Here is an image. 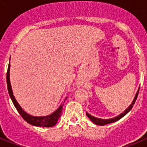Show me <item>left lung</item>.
Here are the masks:
<instances>
[{
    "instance_id": "left-lung-1",
    "label": "left lung",
    "mask_w": 147,
    "mask_h": 147,
    "mask_svg": "<svg viewBox=\"0 0 147 147\" xmlns=\"http://www.w3.org/2000/svg\"><path fill=\"white\" fill-rule=\"evenodd\" d=\"M138 92H139V88H138V90L137 93H136V96H135L134 99H133V101H132V104H131L129 107H127V108L124 110V113H121L120 115H119L118 116H116V117H114V118H113V119H98V118H96V117H94V116H93V115H90L89 113H86L87 116H88V117L90 119V121H91L93 123H94L95 124H97V125H100V126H103V125H105V124H110V123H113V122H115V121H117L118 120H119L120 119H121L122 117H124L126 114L128 113L130 111V110L132 108L133 105H134L135 102H136V99H137L138 95Z\"/></svg>"
}]
</instances>
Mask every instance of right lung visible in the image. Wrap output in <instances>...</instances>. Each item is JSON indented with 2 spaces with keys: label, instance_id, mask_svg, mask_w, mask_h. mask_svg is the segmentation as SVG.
Wrapping results in <instances>:
<instances>
[{
  "label": "right lung",
  "instance_id": "1",
  "mask_svg": "<svg viewBox=\"0 0 147 147\" xmlns=\"http://www.w3.org/2000/svg\"><path fill=\"white\" fill-rule=\"evenodd\" d=\"M9 71H10V62L9 64V67H8L7 73H6V82H7V88L8 91H9V94L10 96L11 101H12L13 104L15 105V107H16L18 113L20 114L23 119L28 123V124H32L34 126H37V127H51L55 125L57 123L58 119H59L61 115H62V106L63 105H61L59 106V108L57 110L54 111L53 113L51 115H45V116H33L27 113H26L24 110L22 109L19 104L15 99L14 95L12 93V90H11V84H10V79H9ZM65 98V99H66Z\"/></svg>",
  "mask_w": 147,
  "mask_h": 147
}]
</instances>
